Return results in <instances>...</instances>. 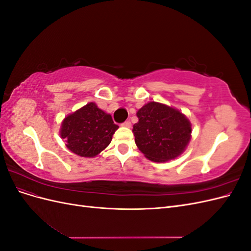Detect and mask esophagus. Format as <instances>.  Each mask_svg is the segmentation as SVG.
I'll return each mask as SVG.
<instances>
[{
    "label": "esophagus",
    "mask_w": 251,
    "mask_h": 251,
    "mask_svg": "<svg viewBox=\"0 0 251 251\" xmlns=\"http://www.w3.org/2000/svg\"><path fill=\"white\" fill-rule=\"evenodd\" d=\"M123 126H125V127H131L132 126V124H131V121H128V120H126V121H125V123L121 125Z\"/></svg>",
    "instance_id": "obj_1"
}]
</instances>
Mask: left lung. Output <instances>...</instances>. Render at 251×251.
<instances>
[{
    "label": "left lung",
    "instance_id": "1",
    "mask_svg": "<svg viewBox=\"0 0 251 251\" xmlns=\"http://www.w3.org/2000/svg\"><path fill=\"white\" fill-rule=\"evenodd\" d=\"M133 126L135 143L149 160L166 162L179 157L192 138V124L178 109L151 101L140 108Z\"/></svg>",
    "mask_w": 251,
    "mask_h": 251
}]
</instances>
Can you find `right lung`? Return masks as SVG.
<instances>
[{
    "instance_id": "right-lung-1",
    "label": "right lung",
    "mask_w": 251,
    "mask_h": 251,
    "mask_svg": "<svg viewBox=\"0 0 251 251\" xmlns=\"http://www.w3.org/2000/svg\"><path fill=\"white\" fill-rule=\"evenodd\" d=\"M118 127L110 114L89 102L64 118L59 135L73 154L93 158L109 146Z\"/></svg>"
}]
</instances>
